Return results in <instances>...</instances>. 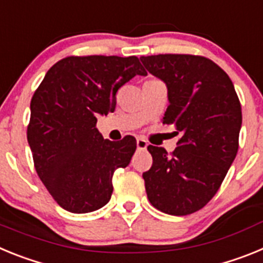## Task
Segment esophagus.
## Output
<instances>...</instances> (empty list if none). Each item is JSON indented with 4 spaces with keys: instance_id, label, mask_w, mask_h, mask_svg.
Segmentation results:
<instances>
[{
    "instance_id": "esophagus-1",
    "label": "esophagus",
    "mask_w": 263,
    "mask_h": 263,
    "mask_svg": "<svg viewBox=\"0 0 263 263\" xmlns=\"http://www.w3.org/2000/svg\"><path fill=\"white\" fill-rule=\"evenodd\" d=\"M146 147H147V142H146L145 139L143 138L137 139V148H138V150H146Z\"/></svg>"
}]
</instances>
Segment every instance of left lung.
I'll list each match as a JSON object with an SVG mask.
<instances>
[{
	"mask_svg": "<svg viewBox=\"0 0 263 263\" xmlns=\"http://www.w3.org/2000/svg\"><path fill=\"white\" fill-rule=\"evenodd\" d=\"M152 75L167 85L163 124L180 133L171 153L147 146L152 168L143 173L147 199L167 215L201 210L221 185L238 150L242 113L229 76L211 59L162 53L142 57Z\"/></svg>",
	"mask_w": 263,
	"mask_h": 263,
	"instance_id": "left-lung-1",
	"label": "left lung"
}]
</instances>
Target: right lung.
<instances>
[{"mask_svg":"<svg viewBox=\"0 0 263 263\" xmlns=\"http://www.w3.org/2000/svg\"><path fill=\"white\" fill-rule=\"evenodd\" d=\"M136 75H147L137 57H68L48 69L32 96L27 141L34 166L68 212L105 205L113 174L130 163L136 138L104 139L96 122L99 115L115 111L117 90Z\"/></svg>","mask_w":263,"mask_h":263,"instance_id":"obj_1","label":"right lung"}]
</instances>
